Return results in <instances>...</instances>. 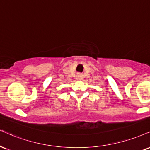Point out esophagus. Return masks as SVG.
Listing matches in <instances>:
<instances>
[{"mask_svg":"<svg viewBox=\"0 0 150 150\" xmlns=\"http://www.w3.org/2000/svg\"><path fill=\"white\" fill-rule=\"evenodd\" d=\"M78 79H82V76H81V74H79V75L78 76Z\"/></svg>","mask_w":150,"mask_h":150,"instance_id":"34e87169","label":"esophagus"}]
</instances>
